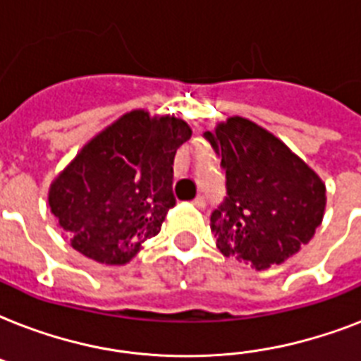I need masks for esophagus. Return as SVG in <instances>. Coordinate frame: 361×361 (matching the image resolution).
<instances>
[{
    "label": "esophagus",
    "instance_id": "34e87169",
    "mask_svg": "<svg viewBox=\"0 0 361 361\" xmlns=\"http://www.w3.org/2000/svg\"><path fill=\"white\" fill-rule=\"evenodd\" d=\"M192 204H195L198 209H204V208H206V198H204L202 195H198V197L192 200Z\"/></svg>",
    "mask_w": 361,
    "mask_h": 361
}]
</instances>
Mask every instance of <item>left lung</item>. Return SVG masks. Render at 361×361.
I'll use <instances>...</instances> for the list:
<instances>
[{"label":"left lung","instance_id":"left-lung-1","mask_svg":"<svg viewBox=\"0 0 361 361\" xmlns=\"http://www.w3.org/2000/svg\"><path fill=\"white\" fill-rule=\"evenodd\" d=\"M204 138L226 172V197L209 217L219 251L257 269L296 255L322 223L324 181L285 142L240 116Z\"/></svg>","mask_w":361,"mask_h":361}]
</instances>
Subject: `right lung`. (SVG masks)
<instances>
[{
  "label": "right lung",
  "instance_id": "1",
  "mask_svg": "<svg viewBox=\"0 0 361 361\" xmlns=\"http://www.w3.org/2000/svg\"><path fill=\"white\" fill-rule=\"evenodd\" d=\"M189 138L183 120L146 110L127 112L93 136L48 191L73 249L109 266L136 257L176 204L172 164Z\"/></svg>",
  "mask_w": 361,
  "mask_h": 361
}]
</instances>
